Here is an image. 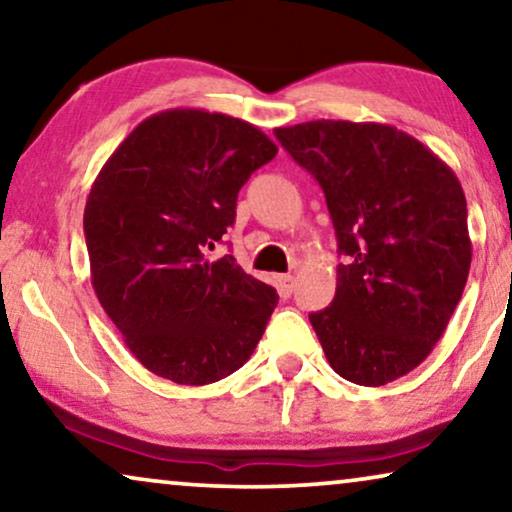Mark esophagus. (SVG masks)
<instances>
[{"label":"esophagus","instance_id":"obj_1","mask_svg":"<svg viewBox=\"0 0 512 512\" xmlns=\"http://www.w3.org/2000/svg\"><path fill=\"white\" fill-rule=\"evenodd\" d=\"M275 282H277L279 296L289 298L291 293H293V282H296V277H293V275H277Z\"/></svg>","mask_w":512,"mask_h":512}]
</instances>
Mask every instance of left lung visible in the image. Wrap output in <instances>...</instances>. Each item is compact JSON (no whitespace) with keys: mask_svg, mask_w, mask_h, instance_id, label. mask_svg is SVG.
I'll use <instances>...</instances> for the list:
<instances>
[{"mask_svg":"<svg viewBox=\"0 0 512 512\" xmlns=\"http://www.w3.org/2000/svg\"><path fill=\"white\" fill-rule=\"evenodd\" d=\"M275 137L319 181L347 256L333 303L310 314L328 363L361 387L408 375L450 324L471 268L457 174L382 123L321 118Z\"/></svg>","mask_w":512,"mask_h":512,"instance_id":"obj_1","label":"left lung"}]
</instances>
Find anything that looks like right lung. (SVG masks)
Returning <instances> with one entry per match:
<instances>
[{"label":"right lung","mask_w":512,"mask_h":512,"mask_svg":"<svg viewBox=\"0 0 512 512\" xmlns=\"http://www.w3.org/2000/svg\"><path fill=\"white\" fill-rule=\"evenodd\" d=\"M277 146L240 118L170 109L137 125L90 188L83 233L97 300L153 375L202 387L261 340L277 291L226 254L237 193Z\"/></svg>","instance_id":"add662e5"}]
</instances>
